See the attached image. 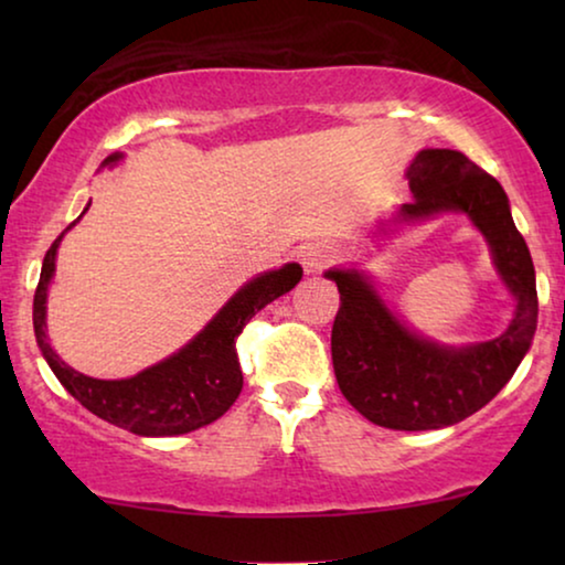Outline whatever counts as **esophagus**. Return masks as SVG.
I'll use <instances>...</instances> for the list:
<instances>
[{
  "instance_id": "esophagus-1",
  "label": "esophagus",
  "mask_w": 565,
  "mask_h": 565,
  "mask_svg": "<svg viewBox=\"0 0 565 565\" xmlns=\"http://www.w3.org/2000/svg\"><path fill=\"white\" fill-rule=\"evenodd\" d=\"M300 259H303L306 273H321V269L334 259V246L327 242H311L308 246H303Z\"/></svg>"
}]
</instances>
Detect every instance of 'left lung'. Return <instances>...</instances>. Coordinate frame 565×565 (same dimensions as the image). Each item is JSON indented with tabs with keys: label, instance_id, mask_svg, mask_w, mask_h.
Returning a JSON list of instances; mask_svg holds the SVG:
<instances>
[{
	"label": "left lung",
	"instance_id": "1",
	"mask_svg": "<svg viewBox=\"0 0 565 565\" xmlns=\"http://www.w3.org/2000/svg\"><path fill=\"white\" fill-rule=\"evenodd\" d=\"M406 180L414 200L377 231L388 234L396 223H419L443 213L468 215L514 298V316L504 334L452 347L419 334L393 313L365 269L334 267L323 273L337 282L342 300L331 329L339 391L377 427L424 431L462 422L509 383L535 337L537 288L530 249L514 226L504 188L466 153L424 149L408 164Z\"/></svg>",
	"mask_w": 565,
	"mask_h": 565
}]
</instances>
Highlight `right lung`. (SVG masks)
<instances>
[{
  "instance_id": "1",
  "label": "right lung",
  "mask_w": 565,
  "mask_h": 565,
  "mask_svg": "<svg viewBox=\"0 0 565 565\" xmlns=\"http://www.w3.org/2000/svg\"><path fill=\"white\" fill-rule=\"evenodd\" d=\"M120 159L122 153L115 151L113 157L103 161V167L118 164ZM89 205L92 200L84 207V213L89 211ZM79 218L72 226H76ZM64 234L45 252L41 280H38L35 288L33 327L38 347H41L53 375L84 408H89L99 419L141 437L188 435L192 429L221 419L234 406L244 385L242 365H238L236 354L238 334H242L254 313L273 303L275 298L290 292L303 277V267L296 265V262L252 277L182 350L169 354L157 365L141 370L134 377L99 381V377H89L79 370L68 367L53 352L49 342L45 303H49V285L53 280V273H56V252Z\"/></svg>"
}]
</instances>
